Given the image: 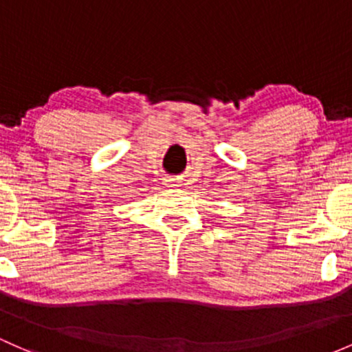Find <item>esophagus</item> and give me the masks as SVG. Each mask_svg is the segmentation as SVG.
Masks as SVG:
<instances>
[{
	"instance_id": "esophagus-1",
	"label": "esophagus",
	"mask_w": 352,
	"mask_h": 352,
	"mask_svg": "<svg viewBox=\"0 0 352 352\" xmlns=\"http://www.w3.org/2000/svg\"><path fill=\"white\" fill-rule=\"evenodd\" d=\"M166 186H168V188L177 186V181H176V179H173V177H171V179H166Z\"/></svg>"
}]
</instances>
